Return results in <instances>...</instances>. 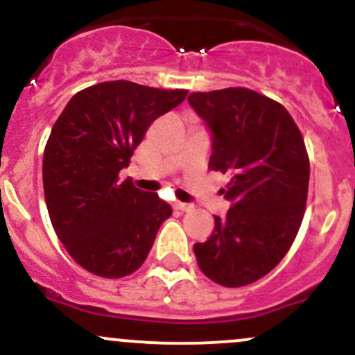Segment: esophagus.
<instances>
[{"mask_svg": "<svg viewBox=\"0 0 355 355\" xmlns=\"http://www.w3.org/2000/svg\"><path fill=\"white\" fill-rule=\"evenodd\" d=\"M174 209H178V211H189V209H193V205L176 201V203H174Z\"/></svg>", "mask_w": 355, "mask_h": 355, "instance_id": "esophagus-1", "label": "esophagus"}]
</instances>
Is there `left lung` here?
I'll return each instance as SVG.
<instances>
[{"label":"left lung","instance_id":"obj_1","mask_svg":"<svg viewBox=\"0 0 355 355\" xmlns=\"http://www.w3.org/2000/svg\"><path fill=\"white\" fill-rule=\"evenodd\" d=\"M211 132V171L230 174V209L194 255L216 284L264 277L295 242L306 207L310 161L300 128L281 103L247 87L188 96Z\"/></svg>","mask_w":355,"mask_h":355}]
</instances>
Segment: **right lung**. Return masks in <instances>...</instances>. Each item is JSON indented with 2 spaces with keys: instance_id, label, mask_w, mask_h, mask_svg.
<instances>
[{
  "instance_id": "right-lung-1",
  "label": "right lung",
  "mask_w": 355,
  "mask_h": 355,
  "mask_svg": "<svg viewBox=\"0 0 355 355\" xmlns=\"http://www.w3.org/2000/svg\"><path fill=\"white\" fill-rule=\"evenodd\" d=\"M186 89L106 81L71 98L44 150V193L57 237L81 268L118 279L147 259L173 213L157 193L118 174L152 121L184 101Z\"/></svg>"
}]
</instances>
